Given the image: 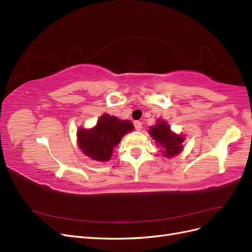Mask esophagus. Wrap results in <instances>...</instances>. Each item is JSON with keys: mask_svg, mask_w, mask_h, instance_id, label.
<instances>
[{"mask_svg": "<svg viewBox=\"0 0 252 252\" xmlns=\"http://www.w3.org/2000/svg\"><path fill=\"white\" fill-rule=\"evenodd\" d=\"M134 127H135V129H136V130H141V129H142V123H141V122L140 121H135L134 122Z\"/></svg>", "mask_w": 252, "mask_h": 252, "instance_id": "esophagus-1", "label": "esophagus"}]
</instances>
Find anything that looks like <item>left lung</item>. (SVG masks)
Returning <instances> with one entry per match:
<instances>
[{
	"mask_svg": "<svg viewBox=\"0 0 252 252\" xmlns=\"http://www.w3.org/2000/svg\"><path fill=\"white\" fill-rule=\"evenodd\" d=\"M148 133L157 143L158 146L161 147V152L166 158H173L181 154L184 149L183 142L185 141V136L173 132L169 124L164 120L158 119L155 126H151Z\"/></svg>",
	"mask_w": 252,
	"mask_h": 252,
	"instance_id": "left-lung-1",
	"label": "left lung"
}]
</instances>
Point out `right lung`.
Wrapping results in <instances>:
<instances>
[{
  "label": "right lung",
  "mask_w": 252,
  "mask_h": 252,
  "mask_svg": "<svg viewBox=\"0 0 252 252\" xmlns=\"http://www.w3.org/2000/svg\"><path fill=\"white\" fill-rule=\"evenodd\" d=\"M133 124L129 120H120L104 113L93 128H79L78 145L85 156L97 162L110 161L113 149L123 136L133 130Z\"/></svg>",
  "instance_id": "1"
}]
</instances>
